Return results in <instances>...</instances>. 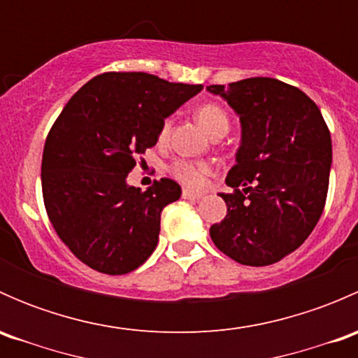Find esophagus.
Segmentation results:
<instances>
[{
  "label": "esophagus",
  "instance_id": "esophagus-1",
  "mask_svg": "<svg viewBox=\"0 0 358 358\" xmlns=\"http://www.w3.org/2000/svg\"><path fill=\"white\" fill-rule=\"evenodd\" d=\"M182 197L183 199H187V201H197V199H201V194H197V192H192V190H187V189H183L182 190Z\"/></svg>",
  "mask_w": 358,
  "mask_h": 358
}]
</instances>
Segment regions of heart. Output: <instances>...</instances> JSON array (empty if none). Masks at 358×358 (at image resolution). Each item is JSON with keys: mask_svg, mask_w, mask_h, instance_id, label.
<instances>
[{"mask_svg": "<svg viewBox=\"0 0 358 358\" xmlns=\"http://www.w3.org/2000/svg\"><path fill=\"white\" fill-rule=\"evenodd\" d=\"M197 121L211 136L225 135L230 128V117L225 109L218 103H204L196 110ZM173 119L166 117L159 128V142H164L171 131ZM215 171V164L211 161H190V159H176L169 166V173L180 183L190 189H202L208 183L209 176Z\"/></svg>", "mask_w": 358, "mask_h": 358, "instance_id": "b5f03b06", "label": "heart"}]
</instances>
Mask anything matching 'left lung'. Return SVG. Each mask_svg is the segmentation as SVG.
Wrapping results in <instances>:
<instances>
[{
    "mask_svg": "<svg viewBox=\"0 0 358 358\" xmlns=\"http://www.w3.org/2000/svg\"><path fill=\"white\" fill-rule=\"evenodd\" d=\"M208 90L239 114L243 142L220 194L227 216L209 229L215 246L241 265L266 266L296 251L324 211L333 161L317 103L296 86L249 78Z\"/></svg>",
    "mask_w": 358,
    "mask_h": 358,
    "instance_id": "left-lung-1",
    "label": "left lung"
}]
</instances>
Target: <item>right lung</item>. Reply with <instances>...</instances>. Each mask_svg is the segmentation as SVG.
Wrapping results in <instances>:
<instances>
[{
    "mask_svg": "<svg viewBox=\"0 0 358 358\" xmlns=\"http://www.w3.org/2000/svg\"><path fill=\"white\" fill-rule=\"evenodd\" d=\"M201 90L147 72H103L55 119L43 149V201L57 236L90 268L122 275L156 249L161 211L182 189L161 178L140 190L126 176L156 145L164 117Z\"/></svg>",
    "mask_w": 358,
    "mask_h": 358,
    "instance_id": "1",
    "label": "right lung"
}]
</instances>
